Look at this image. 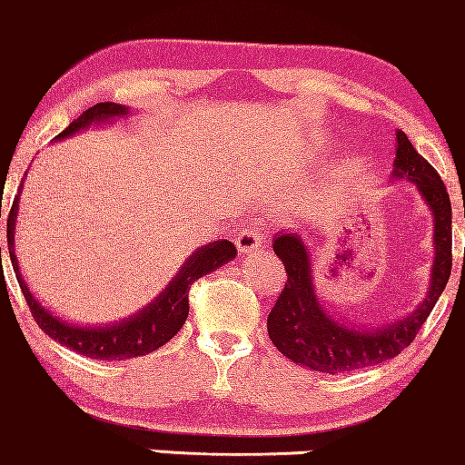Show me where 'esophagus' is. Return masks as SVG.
Listing matches in <instances>:
<instances>
[{"label":"esophagus","mask_w":465,"mask_h":465,"mask_svg":"<svg viewBox=\"0 0 465 465\" xmlns=\"http://www.w3.org/2000/svg\"><path fill=\"white\" fill-rule=\"evenodd\" d=\"M265 246V234L259 228H246L242 234H237V248L242 254L257 252Z\"/></svg>","instance_id":"esophagus-1"}]
</instances>
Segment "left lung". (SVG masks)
<instances>
[{
  "instance_id": "1",
  "label": "left lung",
  "mask_w": 465,
  "mask_h": 465,
  "mask_svg": "<svg viewBox=\"0 0 465 465\" xmlns=\"http://www.w3.org/2000/svg\"><path fill=\"white\" fill-rule=\"evenodd\" d=\"M393 177L413 182L432 211L435 223V263L426 301L404 321L389 327L353 330L333 321L312 288V263L305 243L296 232H279L274 252L283 261L288 281L268 314L270 341L292 362L305 364L321 373H345L375 367L404 351L424 327L440 301L452 268V208L446 184L429 160L417 153L404 132H398ZM465 215V211H463Z\"/></svg>"
}]
</instances>
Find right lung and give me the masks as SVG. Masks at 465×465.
Masks as SVG:
<instances>
[{"label": "right lung", "mask_w": 465, "mask_h": 465, "mask_svg": "<svg viewBox=\"0 0 465 465\" xmlns=\"http://www.w3.org/2000/svg\"><path fill=\"white\" fill-rule=\"evenodd\" d=\"M124 114H127V107L118 105V103H96L94 107L85 109L76 120H72L70 127L56 135V140L81 132V129L90 127L92 123H103V120L124 116ZM17 211L19 195H15L13 206H10L8 211L6 237L10 261H13V270L15 276H17L19 288L24 292V299L28 302L33 318L41 330L48 333L50 338H54L59 345L70 347L72 351L81 353V356L85 358L127 360L135 356H147V353L166 345V342L182 330L186 316H189L191 285L195 283L197 279H202V276L211 272V270L232 261L234 254H237V248H234V243L228 242V239L208 243V246L195 250V252L191 254L189 261L182 265L180 272H177L175 279L169 283V288H166L158 299L151 302L149 307L140 310L138 314L129 318V321L114 322V325L109 327H78L61 321L59 316H52L50 312L35 299L33 292L28 290V285H25V281L22 279L17 257H15V219H17Z\"/></svg>", "instance_id": "right-lung-1"}]
</instances>
